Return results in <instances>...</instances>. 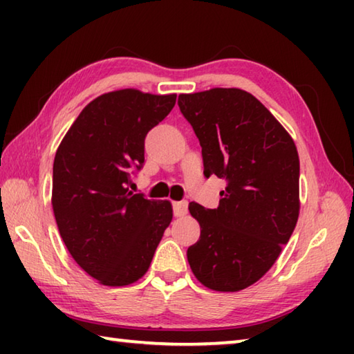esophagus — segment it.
<instances>
[{
    "instance_id": "1",
    "label": "esophagus",
    "mask_w": 354,
    "mask_h": 354,
    "mask_svg": "<svg viewBox=\"0 0 354 354\" xmlns=\"http://www.w3.org/2000/svg\"><path fill=\"white\" fill-rule=\"evenodd\" d=\"M187 206H189L187 201L173 203V214H175V217H184V215L187 214Z\"/></svg>"
}]
</instances>
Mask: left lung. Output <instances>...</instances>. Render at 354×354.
I'll list each match as a JSON object with an SVG mask.
<instances>
[{
    "instance_id": "8db88e82",
    "label": "left lung",
    "mask_w": 354,
    "mask_h": 354,
    "mask_svg": "<svg viewBox=\"0 0 354 354\" xmlns=\"http://www.w3.org/2000/svg\"><path fill=\"white\" fill-rule=\"evenodd\" d=\"M178 104L200 140L206 178L227 181L217 209L189 205L201 227L198 242L187 250L189 266L207 289H247L270 270L295 230V142L273 113L242 88L181 93Z\"/></svg>"
}]
</instances>
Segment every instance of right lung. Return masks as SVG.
Instances as JSON below:
<instances>
[{
	"mask_svg": "<svg viewBox=\"0 0 354 354\" xmlns=\"http://www.w3.org/2000/svg\"><path fill=\"white\" fill-rule=\"evenodd\" d=\"M175 103V93H103L84 107L57 148L51 205L59 234L77 266L100 284L139 281L173 218L169 200H148L128 184L145 162L148 131Z\"/></svg>",
	"mask_w": 354,
	"mask_h": 354,
	"instance_id": "add662e5",
	"label": "right lung"
}]
</instances>
